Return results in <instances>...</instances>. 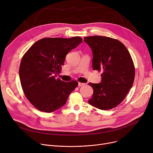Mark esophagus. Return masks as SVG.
<instances>
[{"mask_svg": "<svg viewBox=\"0 0 153 153\" xmlns=\"http://www.w3.org/2000/svg\"><path fill=\"white\" fill-rule=\"evenodd\" d=\"M85 84V83H82V82H78V85L79 86H82L84 85Z\"/></svg>", "mask_w": 153, "mask_h": 153, "instance_id": "1", "label": "esophagus"}]
</instances>
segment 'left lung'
Instances as JSON below:
<instances>
[{"mask_svg": "<svg viewBox=\"0 0 153 153\" xmlns=\"http://www.w3.org/2000/svg\"><path fill=\"white\" fill-rule=\"evenodd\" d=\"M92 51V68L99 72V84L89 83L94 90L88 102L100 110H108L121 103L133 85L135 70L131 55L117 39L102 36L84 38Z\"/></svg>", "mask_w": 153, "mask_h": 153, "instance_id": "left-lung-1", "label": "left lung"}]
</instances>
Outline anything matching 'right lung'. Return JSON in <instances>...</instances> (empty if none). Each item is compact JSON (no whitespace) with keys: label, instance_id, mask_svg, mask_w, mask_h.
I'll return each mask as SVG.
<instances>
[{"label":"right lung","instance_id":"obj_1","mask_svg":"<svg viewBox=\"0 0 153 153\" xmlns=\"http://www.w3.org/2000/svg\"><path fill=\"white\" fill-rule=\"evenodd\" d=\"M82 39L45 38L32 45L22 59L19 76L27 99L38 110L50 113L62 107L77 86L76 81L66 82L56 77L66 54Z\"/></svg>","mask_w":153,"mask_h":153}]
</instances>
